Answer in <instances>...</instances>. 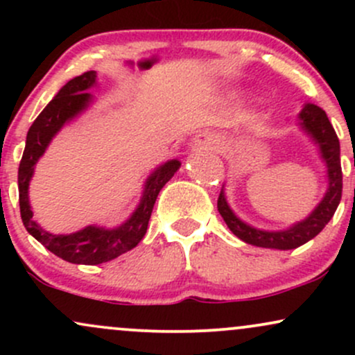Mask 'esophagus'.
<instances>
[{
    "label": "esophagus",
    "mask_w": 355,
    "mask_h": 355,
    "mask_svg": "<svg viewBox=\"0 0 355 355\" xmlns=\"http://www.w3.org/2000/svg\"><path fill=\"white\" fill-rule=\"evenodd\" d=\"M220 145H222V140L214 132H200L193 138V146H197V148L218 150Z\"/></svg>",
    "instance_id": "1"
}]
</instances>
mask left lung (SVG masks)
<instances>
[{"mask_svg":"<svg viewBox=\"0 0 355 355\" xmlns=\"http://www.w3.org/2000/svg\"><path fill=\"white\" fill-rule=\"evenodd\" d=\"M300 125L305 132L312 135L313 140L320 146L322 158L327 164L329 172V189L324 200L319 203L315 210L309 215L304 222L297 223L288 230L282 232H266L257 230L254 227L247 225L242 220L234 215L230 207L227 205L223 190H220L217 209L225 220L227 227L243 242L255 247L263 248H279V250H291L304 245L305 242L319 235L322 229L334 217L337 207H339L342 197V168H340V145L339 138L336 135V130L332 128L331 121L322 108L317 105H305L300 112Z\"/></svg>","mask_w":355,"mask_h":355,"instance_id":"left-lung-1","label":"left lung"}]
</instances>
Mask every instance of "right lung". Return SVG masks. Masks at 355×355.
<instances>
[{"mask_svg": "<svg viewBox=\"0 0 355 355\" xmlns=\"http://www.w3.org/2000/svg\"><path fill=\"white\" fill-rule=\"evenodd\" d=\"M95 71H85L83 75L68 81L60 89L58 95L46 105V108L40 113L28 130L26 146H24L18 168L19 211H21L24 229L51 254L67 260V262L83 263V266H98V263L108 262L138 245L148 227L150 215H152L158 193L180 166V162L172 160L162 165L157 172H153L152 177L146 180L144 197H141L135 214L118 229L105 230L100 227H87L76 234L53 235L35 222L33 211L28 202V185H30L31 175H33L35 164L44 153L48 144L61 126L73 116L78 115L81 110L87 108L92 100V95L87 89L95 83Z\"/></svg>", "mask_w": 355, "mask_h": 355, "instance_id": "1", "label": "right lung"}]
</instances>
